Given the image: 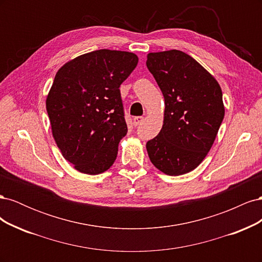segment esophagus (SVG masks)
Wrapping results in <instances>:
<instances>
[{"label":"esophagus","mask_w":262,"mask_h":262,"mask_svg":"<svg viewBox=\"0 0 262 262\" xmlns=\"http://www.w3.org/2000/svg\"><path fill=\"white\" fill-rule=\"evenodd\" d=\"M144 120V118L143 117H136V118H133V123H134V125H139L142 121Z\"/></svg>","instance_id":"1"}]
</instances>
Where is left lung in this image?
Here are the masks:
<instances>
[{
    "label": "left lung",
    "mask_w": 262,
    "mask_h": 262,
    "mask_svg": "<svg viewBox=\"0 0 262 262\" xmlns=\"http://www.w3.org/2000/svg\"><path fill=\"white\" fill-rule=\"evenodd\" d=\"M146 67L165 99L164 124L147 141L156 168L169 176L193 170L207 156L224 118L222 90L207 70L179 50L148 53Z\"/></svg>",
    "instance_id": "obj_1"
}]
</instances>
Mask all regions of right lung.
Returning <instances> with one entry per match:
<instances>
[{"instance_id":"right-lung-1","label":"right lung","mask_w":262,"mask_h":262,"mask_svg":"<svg viewBox=\"0 0 262 262\" xmlns=\"http://www.w3.org/2000/svg\"><path fill=\"white\" fill-rule=\"evenodd\" d=\"M137 54L100 49L66 63L47 97L53 138L78 171L97 175L116 161L128 126L119 87L137 68Z\"/></svg>"}]
</instances>
